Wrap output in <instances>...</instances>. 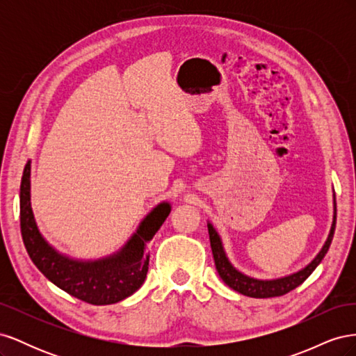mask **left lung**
<instances>
[{
  "instance_id": "obj_1",
  "label": "left lung",
  "mask_w": 356,
  "mask_h": 356,
  "mask_svg": "<svg viewBox=\"0 0 356 356\" xmlns=\"http://www.w3.org/2000/svg\"><path fill=\"white\" fill-rule=\"evenodd\" d=\"M334 191V188H332ZM332 224L328 233V238L325 243L322 245L321 251L316 254V257L312 260L309 264H306L303 268L300 270L289 273L281 277H275V279H258L254 276L246 275L241 272L239 268H236L233 263L230 261V258L225 252V248L222 243L221 236L218 230L213 227V224L208 221V232H209V241H211V250L213 254V261L215 267H217V272L220 277L224 281L225 285H229L232 289L238 291V293L248 296V297H254V298H268V297H279L284 296L289 291H293L298 285L303 284L306 279L312 275V272L319 266L322 261V258L325 257L328 252V248L331 245L334 230H336V218H337V208H336V195L332 193Z\"/></svg>"
}]
</instances>
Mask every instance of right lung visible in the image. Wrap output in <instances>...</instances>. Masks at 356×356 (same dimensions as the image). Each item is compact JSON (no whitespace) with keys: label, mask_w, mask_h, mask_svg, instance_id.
<instances>
[{"label":"right lung","mask_w":356,"mask_h":356,"mask_svg":"<svg viewBox=\"0 0 356 356\" xmlns=\"http://www.w3.org/2000/svg\"><path fill=\"white\" fill-rule=\"evenodd\" d=\"M166 200L149 211L123 246L101 258H74L59 252L42 236L31 207V160L20 182V230L32 263L51 284L86 303H118L144 284L149 255L147 246L170 213Z\"/></svg>","instance_id":"1"}]
</instances>
